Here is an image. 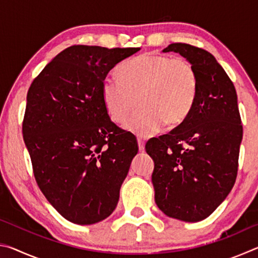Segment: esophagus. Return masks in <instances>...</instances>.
<instances>
[{
	"instance_id": "1",
	"label": "esophagus",
	"mask_w": 258,
	"mask_h": 258,
	"mask_svg": "<svg viewBox=\"0 0 258 258\" xmlns=\"http://www.w3.org/2000/svg\"><path fill=\"white\" fill-rule=\"evenodd\" d=\"M138 145H139V150L140 151H143L145 150V141H143L142 139H138Z\"/></svg>"
}]
</instances>
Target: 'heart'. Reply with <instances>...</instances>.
I'll use <instances>...</instances> for the list:
<instances>
[{"label":"heart","mask_w":258,"mask_h":258,"mask_svg":"<svg viewBox=\"0 0 258 258\" xmlns=\"http://www.w3.org/2000/svg\"><path fill=\"white\" fill-rule=\"evenodd\" d=\"M120 78L107 77L102 99L108 115L130 132L149 137L163 127L184 121L198 94V75L190 61L159 53H145L119 68Z\"/></svg>","instance_id":"b5f03b06"}]
</instances>
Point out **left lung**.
I'll return each instance as SVG.
<instances>
[{"label":"left lung","instance_id":"8db88e82","mask_svg":"<svg viewBox=\"0 0 258 258\" xmlns=\"http://www.w3.org/2000/svg\"><path fill=\"white\" fill-rule=\"evenodd\" d=\"M198 75V94L183 123L152 138L146 150L155 161V202L166 215L184 222L208 217L223 203L237 178L242 125L237 92L214 55L200 47L173 43Z\"/></svg>","mask_w":258,"mask_h":258}]
</instances>
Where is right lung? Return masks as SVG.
<instances>
[{
    "instance_id": "1",
    "label": "right lung",
    "mask_w": 258,
    "mask_h": 258,
    "mask_svg": "<svg viewBox=\"0 0 258 258\" xmlns=\"http://www.w3.org/2000/svg\"><path fill=\"white\" fill-rule=\"evenodd\" d=\"M139 50L73 45L52 59L28 90L23 135L35 180L75 224L98 223L115 211L138 154L134 135L108 115L102 83Z\"/></svg>"
}]
</instances>
